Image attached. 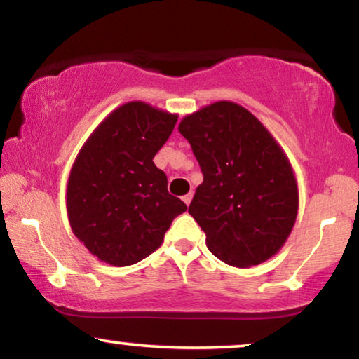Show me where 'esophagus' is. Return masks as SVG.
Listing matches in <instances>:
<instances>
[{
    "label": "esophagus",
    "mask_w": 359,
    "mask_h": 359,
    "mask_svg": "<svg viewBox=\"0 0 359 359\" xmlns=\"http://www.w3.org/2000/svg\"><path fill=\"white\" fill-rule=\"evenodd\" d=\"M191 199H193V193H188L186 196H183V201H184L186 205L191 204Z\"/></svg>",
    "instance_id": "1"
}]
</instances>
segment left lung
Here are the masks:
<instances>
[{"mask_svg": "<svg viewBox=\"0 0 359 359\" xmlns=\"http://www.w3.org/2000/svg\"><path fill=\"white\" fill-rule=\"evenodd\" d=\"M204 175L189 214L220 262L250 268L274 257L297 219L299 189L286 151L248 109L217 101L178 126Z\"/></svg>", "mask_w": 359, "mask_h": 359, "instance_id": "left-lung-1", "label": "left lung"}]
</instances>
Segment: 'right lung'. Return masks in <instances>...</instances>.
<instances>
[{
	"label": "right lung",
	"mask_w": 359,
	"mask_h": 359,
	"mask_svg": "<svg viewBox=\"0 0 359 359\" xmlns=\"http://www.w3.org/2000/svg\"><path fill=\"white\" fill-rule=\"evenodd\" d=\"M176 121L178 114L129 101L109 112L78 151L67 183L68 222L100 262L139 263L186 210L154 163Z\"/></svg>",
	"instance_id": "add662e5"
}]
</instances>
